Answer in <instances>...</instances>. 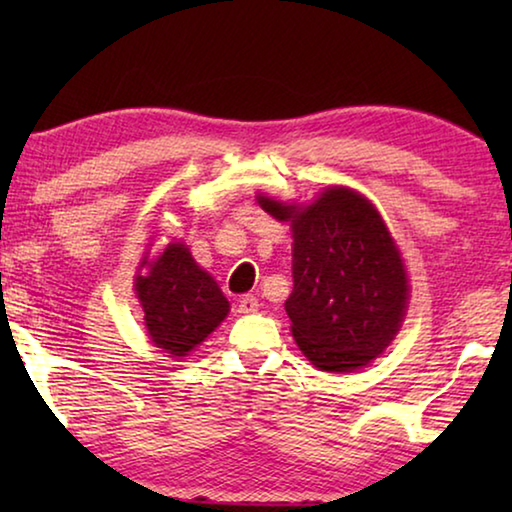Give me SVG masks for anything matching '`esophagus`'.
<instances>
[{"mask_svg":"<svg viewBox=\"0 0 512 512\" xmlns=\"http://www.w3.org/2000/svg\"><path fill=\"white\" fill-rule=\"evenodd\" d=\"M259 309V300L255 296H244L239 300V314H255Z\"/></svg>","mask_w":512,"mask_h":512,"instance_id":"34e87169","label":"esophagus"}]
</instances>
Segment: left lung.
Returning <instances> with one entry per match:
<instances>
[{"label":"left lung","instance_id":"obj_1","mask_svg":"<svg viewBox=\"0 0 512 512\" xmlns=\"http://www.w3.org/2000/svg\"><path fill=\"white\" fill-rule=\"evenodd\" d=\"M291 221L293 291L284 302L302 354L325 372L368 366L400 332L409 277L400 248L366 196L327 187L311 205L257 196Z\"/></svg>","mask_w":512,"mask_h":512}]
</instances>
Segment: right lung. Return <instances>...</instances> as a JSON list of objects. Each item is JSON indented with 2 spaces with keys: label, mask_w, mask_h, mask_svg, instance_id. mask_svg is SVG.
<instances>
[{
  "label": "right lung",
  "mask_w": 512,
  "mask_h": 512,
  "mask_svg": "<svg viewBox=\"0 0 512 512\" xmlns=\"http://www.w3.org/2000/svg\"><path fill=\"white\" fill-rule=\"evenodd\" d=\"M142 266L146 273L135 277V293L149 339L167 357H185L223 323L230 302L180 241L153 262L144 257Z\"/></svg>",
  "instance_id": "1"
}]
</instances>
